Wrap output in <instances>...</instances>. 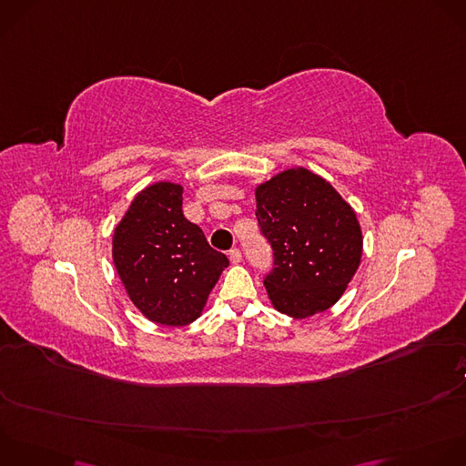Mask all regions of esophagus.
Listing matches in <instances>:
<instances>
[{
	"mask_svg": "<svg viewBox=\"0 0 466 466\" xmlns=\"http://www.w3.org/2000/svg\"><path fill=\"white\" fill-rule=\"evenodd\" d=\"M228 259H230V263H239L241 261V250L239 248H232L228 252Z\"/></svg>",
	"mask_w": 466,
	"mask_h": 466,
	"instance_id": "34e87169",
	"label": "esophagus"
}]
</instances>
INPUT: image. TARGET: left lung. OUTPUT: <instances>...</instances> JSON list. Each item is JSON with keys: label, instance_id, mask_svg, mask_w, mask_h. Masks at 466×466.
Instances as JSON below:
<instances>
[{"label": "left lung", "instance_id": "8db88e82", "mask_svg": "<svg viewBox=\"0 0 466 466\" xmlns=\"http://www.w3.org/2000/svg\"><path fill=\"white\" fill-rule=\"evenodd\" d=\"M256 218L274 250L265 289L276 311L309 319L335 305L362 259L353 207L322 176L287 168L254 190Z\"/></svg>", "mask_w": 466, "mask_h": 466}]
</instances>
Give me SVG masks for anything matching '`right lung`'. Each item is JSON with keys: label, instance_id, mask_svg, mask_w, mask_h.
Wrapping results in <instances>:
<instances>
[{"label": "right lung", "instance_id": "add662e5", "mask_svg": "<svg viewBox=\"0 0 466 466\" xmlns=\"http://www.w3.org/2000/svg\"><path fill=\"white\" fill-rule=\"evenodd\" d=\"M113 263L133 305L149 322L188 326L203 315L228 259L183 216V187L142 188L113 230Z\"/></svg>", "mask_w": 466, "mask_h": 466}]
</instances>
